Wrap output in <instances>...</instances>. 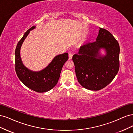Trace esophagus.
Here are the masks:
<instances>
[{"label":"esophagus","instance_id":"obj_1","mask_svg":"<svg viewBox=\"0 0 133 133\" xmlns=\"http://www.w3.org/2000/svg\"><path fill=\"white\" fill-rule=\"evenodd\" d=\"M73 54L71 53H69V59L70 60L72 59V57H73Z\"/></svg>","mask_w":133,"mask_h":133}]
</instances>
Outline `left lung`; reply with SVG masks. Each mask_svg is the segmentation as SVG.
I'll return each mask as SVG.
<instances>
[{
  "label": "left lung",
  "mask_w": 133,
  "mask_h": 133,
  "mask_svg": "<svg viewBox=\"0 0 133 133\" xmlns=\"http://www.w3.org/2000/svg\"><path fill=\"white\" fill-rule=\"evenodd\" d=\"M105 51L101 55L100 50ZM120 47L109 31L100 28L96 41L88 42L73 56L76 78L83 87L99 90L110 84L119 69Z\"/></svg>",
  "instance_id": "1"
}]
</instances>
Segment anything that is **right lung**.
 Wrapping results in <instances>:
<instances>
[{"instance_id": "obj_1", "label": "right lung", "mask_w": 133, "mask_h": 133, "mask_svg": "<svg viewBox=\"0 0 133 133\" xmlns=\"http://www.w3.org/2000/svg\"><path fill=\"white\" fill-rule=\"evenodd\" d=\"M35 28L32 26L24 34L16 47L15 71L19 80L30 89L38 92L51 90L57 85L63 65L68 59V54H59L54 58L46 67L42 70L34 71L24 65L21 57V48L30 31Z\"/></svg>"}]
</instances>
